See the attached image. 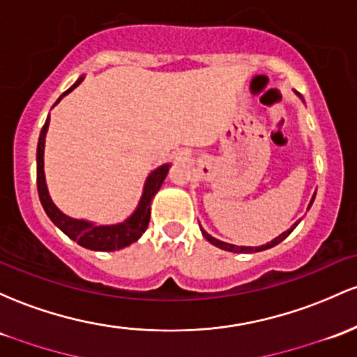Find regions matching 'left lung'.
I'll return each mask as SVG.
<instances>
[{
	"mask_svg": "<svg viewBox=\"0 0 357 357\" xmlns=\"http://www.w3.org/2000/svg\"><path fill=\"white\" fill-rule=\"evenodd\" d=\"M313 199H315V197L312 198V202H310V205L313 203ZM300 222V220H298ZM298 222L296 223H293V227L289 230H287V232H283L281 234L280 237H276V238H273L271 242H268V244L266 245H259V248H244V245H234V244H227V242H222V241H218V238H215V237H211V236H208V234L205 232V230H202V234H203V237L206 238V241L210 242V244H213V245H217V248H220V249H223V250H229V252H259V250H266V249H269V248H274V245L276 244H280V242H283L284 238H287L289 234L293 232V229H295L296 225H298Z\"/></svg>",
	"mask_w": 357,
	"mask_h": 357,
	"instance_id": "8db88e82",
	"label": "left lung"
}]
</instances>
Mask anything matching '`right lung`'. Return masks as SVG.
I'll use <instances>...</instances> for the list:
<instances>
[{
	"mask_svg": "<svg viewBox=\"0 0 357 357\" xmlns=\"http://www.w3.org/2000/svg\"><path fill=\"white\" fill-rule=\"evenodd\" d=\"M81 81L83 79H77L61 98H64L68 93L73 91L76 86H79ZM61 98L56 101V105L61 101ZM49 120L50 119L47 116L45 125L42 127L40 137H38L37 146V190L38 198H40V203L42 206H44L47 217H49L50 220L54 222V225H57L66 236L73 238V241H76L77 244L83 245L86 249L116 250L127 248V245L139 241L140 236L147 230L149 218H151V202L152 198H154V195L159 191V188L162 186L164 179H166L171 167L169 164H164V166H160L155 171L151 172V176H149L146 181V186H144V195L142 198H140L139 206H137L134 215H132L130 218H127L125 222L116 223V225H95V223L91 222L76 220V218H70L68 215L62 213V211L54 205L52 199L49 197V191H47L44 176V146L47 128H49Z\"/></svg>",
	"mask_w": 357,
	"mask_h": 357,
	"instance_id": "1",
	"label": "right lung"
}]
</instances>
